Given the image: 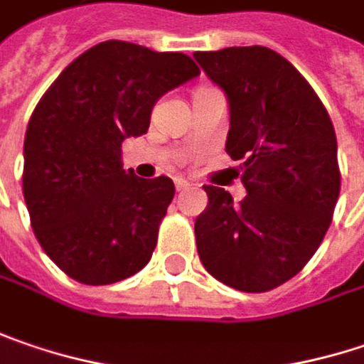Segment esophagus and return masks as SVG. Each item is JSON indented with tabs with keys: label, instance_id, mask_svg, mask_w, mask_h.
<instances>
[{
	"label": "esophagus",
	"instance_id": "1",
	"mask_svg": "<svg viewBox=\"0 0 364 364\" xmlns=\"http://www.w3.org/2000/svg\"><path fill=\"white\" fill-rule=\"evenodd\" d=\"M175 187H177V191H185V189L191 187V183L185 181V179H175Z\"/></svg>",
	"mask_w": 364,
	"mask_h": 364
}]
</instances>
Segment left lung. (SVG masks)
<instances>
[{"label": "left lung", "instance_id": "8db88e82", "mask_svg": "<svg viewBox=\"0 0 364 364\" xmlns=\"http://www.w3.org/2000/svg\"><path fill=\"white\" fill-rule=\"evenodd\" d=\"M193 57L228 98L226 154L243 161L247 189L235 203L223 187L203 185L198 253L226 287L267 292L307 266L330 228L340 196L336 132L309 82L280 53L253 45Z\"/></svg>", "mask_w": 364, "mask_h": 364}]
</instances>
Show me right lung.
I'll return each instance as SVG.
<instances>
[{
  "label": "right lung",
  "mask_w": 364,
  "mask_h": 364,
  "mask_svg": "<svg viewBox=\"0 0 364 364\" xmlns=\"http://www.w3.org/2000/svg\"><path fill=\"white\" fill-rule=\"evenodd\" d=\"M196 75L189 55L105 41L75 57L38 100L22 191L34 237L70 278L113 284L150 262L175 183L123 171L121 144L146 134L156 100Z\"/></svg>",
  "instance_id": "right-lung-1"
}]
</instances>
